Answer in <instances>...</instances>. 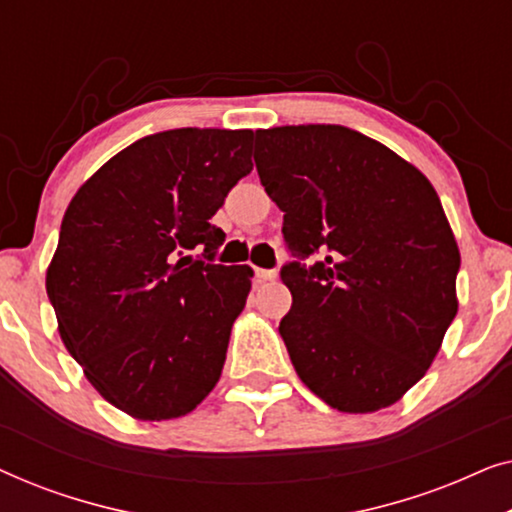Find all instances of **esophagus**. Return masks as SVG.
Here are the masks:
<instances>
[{
    "instance_id": "esophagus-1",
    "label": "esophagus",
    "mask_w": 512,
    "mask_h": 512,
    "mask_svg": "<svg viewBox=\"0 0 512 512\" xmlns=\"http://www.w3.org/2000/svg\"><path fill=\"white\" fill-rule=\"evenodd\" d=\"M272 279H277V272L275 270H263V268H256V282H272Z\"/></svg>"
}]
</instances>
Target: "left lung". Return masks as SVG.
<instances>
[{"instance_id": "1", "label": "left lung", "mask_w": 512, "mask_h": 512, "mask_svg": "<svg viewBox=\"0 0 512 512\" xmlns=\"http://www.w3.org/2000/svg\"><path fill=\"white\" fill-rule=\"evenodd\" d=\"M256 170L298 256L279 324L296 373L340 412L366 415L422 380L457 317L459 247L431 181L342 125L256 130Z\"/></svg>"}]
</instances>
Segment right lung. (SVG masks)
Wrapping results in <instances>:
<instances>
[{
    "mask_svg": "<svg viewBox=\"0 0 512 512\" xmlns=\"http://www.w3.org/2000/svg\"><path fill=\"white\" fill-rule=\"evenodd\" d=\"M251 130L179 128L107 160L69 202L46 293L67 352L104 401L142 422L193 412L219 382L254 270L212 256L209 219L251 172Z\"/></svg>",
    "mask_w": 512,
    "mask_h": 512,
    "instance_id": "1",
    "label": "right lung"
}]
</instances>
